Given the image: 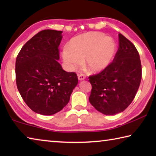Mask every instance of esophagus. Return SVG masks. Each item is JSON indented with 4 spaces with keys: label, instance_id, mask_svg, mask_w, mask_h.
I'll return each instance as SVG.
<instances>
[{
    "label": "esophagus",
    "instance_id": "obj_1",
    "mask_svg": "<svg viewBox=\"0 0 156 156\" xmlns=\"http://www.w3.org/2000/svg\"><path fill=\"white\" fill-rule=\"evenodd\" d=\"M78 80H83L85 79V75H84L83 73H80V74H78Z\"/></svg>",
    "mask_w": 156,
    "mask_h": 156
}]
</instances>
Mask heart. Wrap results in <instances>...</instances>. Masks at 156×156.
<instances>
[{
    "label": "heart",
    "mask_w": 156,
    "mask_h": 156,
    "mask_svg": "<svg viewBox=\"0 0 156 156\" xmlns=\"http://www.w3.org/2000/svg\"><path fill=\"white\" fill-rule=\"evenodd\" d=\"M116 45L114 41L104 34L90 31L73 37L63 49L62 58L69 69L83 64L89 72L98 73L106 69L113 60Z\"/></svg>",
    "instance_id": "b5f03b06"
}]
</instances>
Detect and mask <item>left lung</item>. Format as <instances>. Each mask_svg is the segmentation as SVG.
Wrapping results in <instances>:
<instances>
[{"instance_id": "left-lung-1", "label": "left lung", "mask_w": 156, "mask_h": 156, "mask_svg": "<svg viewBox=\"0 0 156 156\" xmlns=\"http://www.w3.org/2000/svg\"><path fill=\"white\" fill-rule=\"evenodd\" d=\"M118 37L119 47L113 62L100 73L89 77L92 86L89 102L105 115L125 110L135 98L142 78L138 50L122 34Z\"/></svg>"}]
</instances>
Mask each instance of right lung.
I'll list each match as a JSON object with an SVG mask.
<instances>
[{"instance_id":"1","label":"right lung","mask_w":156,"mask_h":156,"mask_svg":"<svg viewBox=\"0 0 156 156\" xmlns=\"http://www.w3.org/2000/svg\"><path fill=\"white\" fill-rule=\"evenodd\" d=\"M61 31L45 30L25 44L16 60V81L23 100L34 112L50 115L61 111L78 84L74 72L58 62Z\"/></svg>"}]
</instances>
